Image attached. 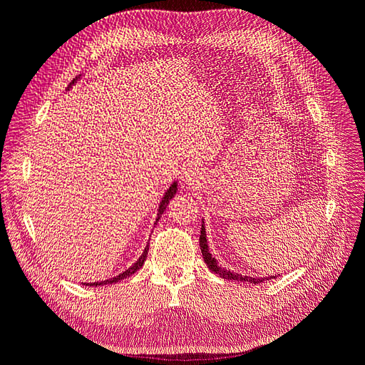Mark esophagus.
Returning a JSON list of instances; mask_svg holds the SVG:
<instances>
[{
  "mask_svg": "<svg viewBox=\"0 0 365 365\" xmlns=\"http://www.w3.org/2000/svg\"><path fill=\"white\" fill-rule=\"evenodd\" d=\"M202 178H201V172L200 169L196 168V165H187V168L184 169V173H182V181L187 184V185H197V182H200Z\"/></svg>",
  "mask_w": 365,
  "mask_h": 365,
  "instance_id": "1",
  "label": "esophagus"
}]
</instances>
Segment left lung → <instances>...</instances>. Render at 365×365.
<instances>
[{
	"mask_svg": "<svg viewBox=\"0 0 365 365\" xmlns=\"http://www.w3.org/2000/svg\"><path fill=\"white\" fill-rule=\"evenodd\" d=\"M200 247H201L202 257H204V262L207 263L208 269L212 271V272H215V274H217L219 277H222V279H225V280H237V282H248V283H252V284H259V283H263L264 280L275 279L274 275H269V277H250V275H242V274H239V272H235V271H230V269H225V268H222V267H219L216 259L212 256V252H210V250H208L204 219H202V225H201Z\"/></svg>",
	"mask_w": 365,
	"mask_h": 365,
	"instance_id": "8db88e82",
	"label": "left lung"
}]
</instances>
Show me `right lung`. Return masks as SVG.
<instances>
[{
    "instance_id": "right-lung-1",
    "label": "right lung",
    "mask_w": 365,
    "mask_h": 365,
    "mask_svg": "<svg viewBox=\"0 0 365 365\" xmlns=\"http://www.w3.org/2000/svg\"><path fill=\"white\" fill-rule=\"evenodd\" d=\"M81 79V76H77L76 79L70 83V86H68V90L70 88ZM176 192H178V182L176 181H173L172 184H170V187L168 190H165V193H164V196L161 197V202H160V205H158V213H157V219H155V225H157V222L160 220V217H161V215L164 213V210L168 208V205H169V201L172 200V197L176 195ZM148 251H149V244L146 245V248H145V251H143V254L141 256L138 257V260L132 264V267H129L126 271H123L121 274H118V275H115V277H113V279H108V280H103V282H93V283H82V284H86V286H103V284H113V283H117V282H120V280H123V279H126V277H129V275H132V274H135L143 264H145V260H146V257H148Z\"/></svg>"
}]
</instances>
